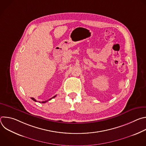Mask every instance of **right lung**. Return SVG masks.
<instances>
[{
	"instance_id": "add662e5",
	"label": "right lung",
	"mask_w": 146,
	"mask_h": 146,
	"mask_svg": "<svg viewBox=\"0 0 146 146\" xmlns=\"http://www.w3.org/2000/svg\"><path fill=\"white\" fill-rule=\"evenodd\" d=\"M56 95H55L54 96H53L52 98H51V99H49V100H46V101H43V102H40V103H46V102H48V100H51V99H52V98H54L55 97H56ZM31 99H32V100H33V101H35V102H37V100H36L35 99H34L33 98H31Z\"/></svg>"
}]
</instances>
